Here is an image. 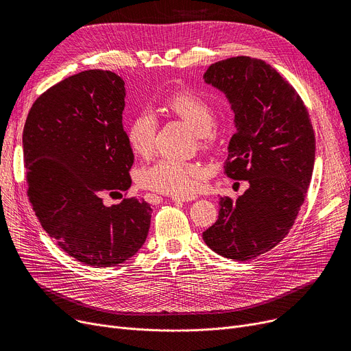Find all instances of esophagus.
<instances>
[{"label": "esophagus", "mask_w": 351, "mask_h": 351, "mask_svg": "<svg viewBox=\"0 0 351 351\" xmlns=\"http://www.w3.org/2000/svg\"><path fill=\"white\" fill-rule=\"evenodd\" d=\"M195 199L196 196H172V200L175 204H185V202H192Z\"/></svg>", "instance_id": "obj_1"}]
</instances>
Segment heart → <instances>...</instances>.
Here are the masks:
<instances>
[{
    "mask_svg": "<svg viewBox=\"0 0 351 351\" xmlns=\"http://www.w3.org/2000/svg\"><path fill=\"white\" fill-rule=\"evenodd\" d=\"M166 108L182 121L189 123L205 142L212 141V129L216 123L213 104L204 95L191 90L175 92L166 101ZM156 134V119L149 110L135 114L126 129V139L138 155L152 152ZM206 176V169L196 163L175 159H160L139 172V183L146 188L165 195L185 196L196 191Z\"/></svg>",
    "mask_w": 351,
    "mask_h": 351,
    "instance_id": "obj_1",
    "label": "heart"
}]
</instances>
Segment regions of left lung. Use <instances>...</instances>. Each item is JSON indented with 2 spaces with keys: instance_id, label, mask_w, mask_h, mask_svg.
Instances as JSON below:
<instances>
[{
  "instance_id": "obj_1",
  "label": "left lung",
  "mask_w": 351,
  "mask_h": 351,
  "mask_svg": "<svg viewBox=\"0 0 351 351\" xmlns=\"http://www.w3.org/2000/svg\"><path fill=\"white\" fill-rule=\"evenodd\" d=\"M204 78L223 92L234 114L225 173L249 182L236 200L220 197L219 217L204 241L243 262L273 249L291 229L315 166V131L296 89L262 60L219 61Z\"/></svg>"
}]
</instances>
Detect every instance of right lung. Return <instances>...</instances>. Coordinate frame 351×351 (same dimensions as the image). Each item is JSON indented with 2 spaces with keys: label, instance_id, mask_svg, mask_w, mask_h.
Segmentation results:
<instances>
[{
  "label": "right lung",
  "instance_id": "add662e5",
  "mask_svg": "<svg viewBox=\"0 0 351 351\" xmlns=\"http://www.w3.org/2000/svg\"><path fill=\"white\" fill-rule=\"evenodd\" d=\"M125 82L110 71L68 77L36 99L23 132L28 197L44 230L73 259L110 267L145 243L152 208L131 188L134 152L122 126Z\"/></svg>",
  "mask_w": 351,
  "mask_h": 351
}]
</instances>
